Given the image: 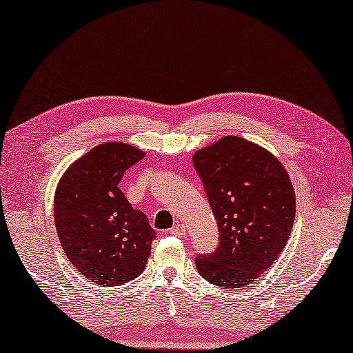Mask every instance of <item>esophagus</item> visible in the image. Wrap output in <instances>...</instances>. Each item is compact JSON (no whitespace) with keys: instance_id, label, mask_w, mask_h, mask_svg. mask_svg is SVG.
<instances>
[{"instance_id":"esophagus-1","label":"esophagus","mask_w":353,"mask_h":353,"mask_svg":"<svg viewBox=\"0 0 353 353\" xmlns=\"http://www.w3.org/2000/svg\"><path fill=\"white\" fill-rule=\"evenodd\" d=\"M170 233H171V235H174V236H185V225L177 224V225L171 228Z\"/></svg>"}]
</instances>
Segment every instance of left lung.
I'll return each mask as SVG.
<instances>
[{
    "label": "left lung",
    "mask_w": 353,
    "mask_h": 353,
    "mask_svg": "<svg viewBox=\"0 0 353 353\" xmlns=\"http://www.w3.org/2000/svg\"><path fill=\"white\" fill-rule=\"evenodd\" d=\"M219 228V246L195 259L198 274L219 288L256 281L281 254L296 216L285 168L265 148L225 136L193 155Z\"/></svg>",
    "instance_id": "obj_1"
}]
</instances>
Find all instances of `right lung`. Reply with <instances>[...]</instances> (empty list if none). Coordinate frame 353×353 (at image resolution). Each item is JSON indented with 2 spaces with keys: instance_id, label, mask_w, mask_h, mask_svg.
I'll use <instances>...</instances> for the list:
<instances>
[{
  "instance_id": "add662e5",
  "label": "right lung",
  "mask_w": 353,
  "mask_h": 353,
  "mask_svg": "<svg viewBox=\"0 0 353 353\" xmlns=\"http://www.w3.org/2000/svg\"><path fill=\"white\" fill-rule=\"evenodd\" d=\"M143 155L121 142L94 147L73 163L54 196V222L78 272L101 286H120L145 269L157 232L118 188Z\"/></svg>"
}]
</instances>
